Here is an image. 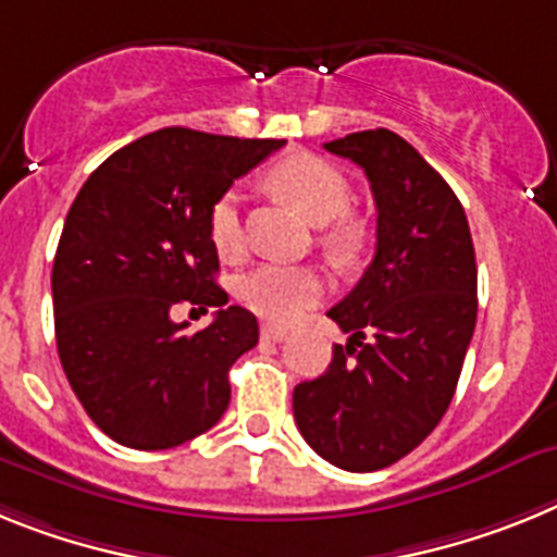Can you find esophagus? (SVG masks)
<instances>
[{
  "label": "esophagus",
  "mask_w": 557,
  "mask_h": 557,
  "mask_svg": "<svg viewBox=\"0 0 557 557\" xmlns=\"http://www.w3.org/2000/svg\"><path fill=\"white\" fill-rule=\"evenodd\" d=\"M285 336H288V331L280 325H269V322H265V325L260 327V338H265V342H283Z\"/></svg>",
  "instance_id": "obj_1"
}]
</instances>
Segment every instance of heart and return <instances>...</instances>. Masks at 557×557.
Masks as SVG:
<instances>
[{
	"instance_id": "heart-1",
	"label": "heart",
	"mask_w": 557,
	"mask_h": 557,
	"mask_svg": "<svg viewBox=\"0 0 557 557\" xmlns=\"http://www.w3.org/2000/svg\"><path fill=\"white\" fill-rule=\"evenodd\" d=\"M272 185L313 224H331L342 219L350 207V185L331 162L313 153H294L272 171ZM240 190L221 193L210 207V238L224 258H238L244 251V212ZM325 244L336 255H352L361 244V230L352 221H336L325 232ZM238 294L244 306L269 322H294L299 313L311 308L325 294V280L313 265L297 263H260L240 277Z\"/></svg>"
}]
</instances>
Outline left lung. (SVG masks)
Returning a JSON list of instances; mask_svg holds the SVG:
<instances>
[{
  "label": "left lung",
  "mask_w": 557,
  "mask_h": 557,
  "mask_svg": "<svg viewBox=\"0 0 557 557\" xmlns=\"http://www.w3.org/2000/svg\"><path fill=\"white\" fill-rule=\"evenodd\" d=\"M370 178L379 210L364 277L327 311L347 345L294 389L308 446L345 471H381L418 448L446 414L476 325V258L446 178L395 132L325 143Z\"/></svg>",
  "instance_id": "obj_1"
}]
</instances>
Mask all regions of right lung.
Listing matches in <instances>:
<instances>
[{"instance_id":"obj_1","label":"right lung","mask_w":557,"mask_h":557,"mask_svg":"<svg viewBox=\"0 0 557 557\" xmlns=\"http://www.w3.org/2000/svg\"><path fill=\"white\" fill-rule=\"evenodd\" d=\"M283 145L162 128L111 153L72 201L52 263L58 356L120 446H182L226 412L230 367L258 345V319L215 283L210 207ZM176 305L216 319L187 334Z\"/></svg>"}]
</instances>
